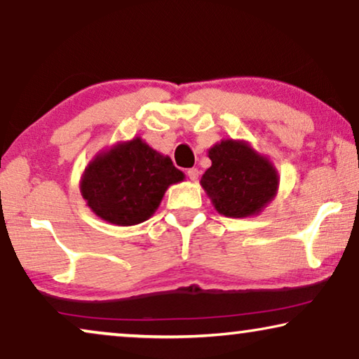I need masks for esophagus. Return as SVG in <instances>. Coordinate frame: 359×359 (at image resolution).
Instances as JSON below:
<instances>
[{
	"mask_svg": "<svg viewBox=\"0 0 359 359\" xmlns=\"http://www.w3.org/2000/svg\"><path fill=\"white\" fill-rule=\"evenodd\" d=\"M186 175H188V178L191 181H196V180H198V176H199V170L198 168H189L188 171H186Z\"/></svg>",
	"mask_w": 359,
	"mask_h": 359,
	"instance_id": "esophagus-1",
	"label": "esophagus"
}]
</instances>
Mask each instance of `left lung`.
I'll return each mask as SVG.
<instances>
[{
  "label": "left lung",
  "mask_w": 359,
  "mask_h": 359,
  "mask_svg": "<svg viewBox=\"0 0 359 359\" xmlns=\"http://www.w3.org/2000/svg\"><path fill=\"white\" fill-rule=\"evenodd\" d=\"M209 158L212 165L201 184L225 217L258 214L276 194V170L245 142H220L209 150Z\"/></svg>",
  "instance_id": "left-lung-1"
}]
</instances>
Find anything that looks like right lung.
<instances>
[{
    "label": "right lung",
    "instance_id": "right-lung-1",
    "mask_svg": "<svg viewBox=\"0 0 359 359\" xmlns=\"http://www.w3.org/2000/svg\"><path fill=\"white\" fill-rule=\"evenodd\" d=\"M183 178L168 156L134 139L97 155L88 165L81 194L96 215L127 227L149 219L166 188Z\"/></svg>",
    "mask_w": 359,
    "mask_h": 359
}]
</instances>
